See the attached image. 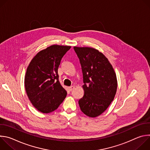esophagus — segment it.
<instances>
[{"label":"esophagus","mask_w":150,"mask_h":150,"mask_svg":"<svg viewBox=\"0 0 150 150\" xmlns=\"http://www.w3.org/2000/svg\"><path fill=\"white\" fill-rule=\"evenodd\" d=\"M74 88H75V86H74V85H72V86L69 87V91H72Z\"/></svg>","instance_id":"1"}]
</instances>
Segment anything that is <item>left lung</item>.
<instances>
[{"label": "left lung", "mask_w": 150, "mask_h": 150, "mask_svg": "<svg viewBox=\"0 0 150 150\" xmlns=\"http://www.w3.org/2000/svg\"><path fill=\"white\" fill-rule=\"evenodd\" d=\"M81 65L84 95L78 103L81 111L95 117L103 113L113 100L117 90V79L108 59L91 47H74Z\"/></svg>", "instance_id": "8db88e82"}]
</instances>
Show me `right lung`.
Instances as JSON below:
<instances>
[{"label": "right lung", "mask_w": 150, "mask_h": 150, "mask_svg": "<svg viewBox=\"0 0 150 150\" xmlns=\"http://www.w3.org/2000/svg\"><path fill=\"white\" fill-rule=\"evenodd\" d=\"M71 46L53 45L38 52L31 61L25 76V88L32 104L43 113L58 108L67 92L59 81L58 68Z\"/></svg>", "instance_id": "right-lung-1"}]
</instances>
